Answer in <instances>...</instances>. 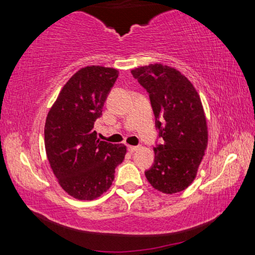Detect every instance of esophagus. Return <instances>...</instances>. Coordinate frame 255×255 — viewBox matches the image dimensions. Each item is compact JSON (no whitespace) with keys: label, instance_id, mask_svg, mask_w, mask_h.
I'll use <instances>...</instances> for the list:
<instances>
[{"label":"esophagus","instance_id":"esophagus-1","mask_svg":"<svg viewBox=\"0 0 255 255\" xmlns=\"http://www.w3.org/2000/svg\"><path fill=\"white\" fill-rule=\"evenodd\" d=\"M127 148H128V150L130 153H133V152H136V150L138 149V146H131V145H128L127 146Z\"/></svg>","mask_w":255,"mask_h":255}]
</instances>
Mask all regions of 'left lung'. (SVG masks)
I'll list each match as a JSON object with an SVG mask.
<instances>
[{
  "mask_svg": "<svg viewBox=\"0 0 255 255\" xmlns=\"http://www.w3.org/2000/svg\"><path fill=\"white\" fill-rule=\"evenodd\" d=\"M131 74L148 93L155 127L163 139L162 144L156 141L146 179L163 193L182 191L195 180L208 141L199 94L187 77L162 64L135 68Z\"/></svg>",
  "mask_w": 255,
  "mask_h": 255,
  "instance_id": "obj_1",
  "label": "left lung"
}]
</instances>
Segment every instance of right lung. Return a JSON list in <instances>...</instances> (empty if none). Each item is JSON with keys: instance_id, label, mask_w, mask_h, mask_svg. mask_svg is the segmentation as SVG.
I'll use <instances>...</instances> for the list:
<instances>
[{"instance_id": "obj_1", "label": "right lung", "mask_w": 255, "mask_h": 255, "mask_svg": "<svg viewBox=\"0 0 255 255\" xmlns=\"http://www.w3.org/2000/svg\"><path fill=\"white\" fill-rule=\"evenodd\" d=\"M110 67L86 66L60 91L45 125V147L51 170L68 195L93 200L111 187L126 146L97 138L94 123L118 77Z\"/></svg>"}]
</instances>
